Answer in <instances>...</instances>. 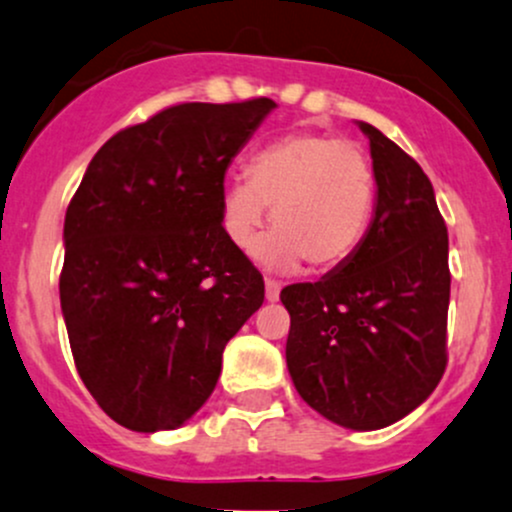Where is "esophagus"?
<instances>
[{
  "instance_id": "34e87169",
  "label": "esophagus",
  "mask_w": 512,
  "mask_h": 512,
  "mask_svg": "<svg viewBox=\"0 0 512 512\" xmlns=\"http://www.w3.org/2000/svg\"><path fill=\"white\" fill-rule=\"evenodd\" d=\"M279 292H282V284H279L277 279L267 277L265 279V297H267V301H277Z\"/></svg>"
}]
</instances>
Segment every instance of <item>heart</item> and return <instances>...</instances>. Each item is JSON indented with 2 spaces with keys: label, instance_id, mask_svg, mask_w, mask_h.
<instances>
[{
  "label": "heart",
  "instance_id": "1",
  "mask_svg": "<svg viewBox=\"0 0 512 512\" xmlns=\"http://www.w3.org/2000/svg\"><path fill=\"white\" fill-rule=\"evenodd\" d=\"M272 208L274 233L257 255L272 267L328 272L355 255L375 211V171L358 144L333 134L294 132L267 144L247 176L223 188V228L247 250Z\"/></svg>",
  "mask_w": 512,
  "mask_h": 512
}]
</instances>
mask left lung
Returning <instances> with one entry per match:
<instances>
[{"instance_id": "1", "label": "left lung", "mask_w": 512, "mask_h": 512, "mask_svg": "<svg viewBox=\"0 0 512 512\" xmlns=\"http://www.w3.org/2000/svg\"><path fill=\"white\" fill-rule=\"evenodd\" d=\"M378 206L355 255L289 284L287 368L301 400L348 429H383L446 370L449 233L422 166L368 122Z\"/></svg>"}]
</instances>
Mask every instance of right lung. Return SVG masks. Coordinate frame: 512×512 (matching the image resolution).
I'll return each instance as SVG.
<instances>
[{"mask_svg": "<svg viewBox=\"0 0 512 512\" xmlns=\"http://www.w3.org/2000/svg\"><path fill=\"white\" fill-rule=\"evenodd\" d=\"M270 98L181 102L107 139L68 203L61 309L80 380L132 432L211 397L265 279L223 228L230 161Z\"/></svg>", "mask_w": 512, "mask_h": 512, "instance_id": "1", "label": "right lung"}]
</instances>
